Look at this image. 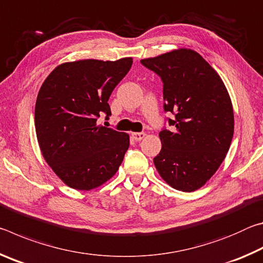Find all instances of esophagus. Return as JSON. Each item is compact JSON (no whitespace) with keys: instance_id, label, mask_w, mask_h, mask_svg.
Segmentation results:
<instances>
[{"instance_id":"obj_1","label":"esophagus","mask_w":263,"mask_h":263,"mask_svg":"<svg viewBox=\"0 0 263 263\" xmlns=\"http://www.w3.org/2000/svg\"><path fill=\"white\" fill-rule=\"evenodd\" d=\"M145 133L144 132H133V133H131V137L133 138V139H135L136 141H140V140H142L145 138Z\"/></svg>"}]
</instances>
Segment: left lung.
<instances>
[{
    "mask_svg": "<svg viewBox=\"0 0 263 263\" xmlns=\"http://www.w3.org/2000/svg\"><path fill=\"white\" fill-rule=\"evenodd\" d=\"M163 83V109L172 131L159 133L153 159L160 176L174 189L195 191L206 183L229 152L234 131L232 102L219 75L201 54L180 48L140 60Z\"/></svg>",
    "mask_w": 263,
    "mask_h": 263,
    "instance_id": "8db88e82",
    "label": "left lung"
}]
</instances>
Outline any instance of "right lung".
<instances>
[{"mask_svg": "<svg viewBox=\"0 0 263 263\" xmlns=\"http://www.w3.org/2000/svg\"><path fill=\"white\" fill-rule=\"evenodd\" d=\"M132 62V58L65 62L39 89L34 109L39 147L48 166L70 188H97L123 162L130 137L97 125V118L111 115L109 97Z\"/></svg>", "mask_w": 263, "mask_h": 263, "instance_id": "obj_1", "label": "right lung"}]
</instances>
